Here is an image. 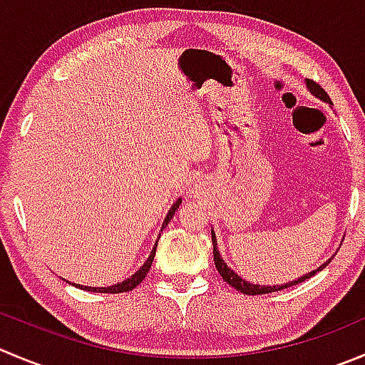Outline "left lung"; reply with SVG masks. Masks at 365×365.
<instances>
[{
	"mask_svg": "<svg viewBox=\"0 0 365 365\" xmlns=\"http://www.w3.org/2000/svg\"><path fill=\"white\" fill-rule=\"evenodd\" d=\"M307 88H309L310 93L314 94L316 98H319L321 101H324V103H330L331 105V100L330 96H328L327 93H324V88H321L319 85L316 83V81L312 80H307ZM212 244H214V264H215V269L219 271V274L222 277V280L226 282L228 285H232V287H235L237 291H240L242 294H247V296H257V294H269V292H277V291H282V289H287V287H292V285H298L302 284V282L309 280L310 277H314L316 272H319L321 269L327 267L328 264L331 262V258H328L327 262H324L323 265H319L317 269H314V271L307 272V274H303V277H299L298 280H292V282H287V284H282V285H258V284H250V282L242 280V278L237 274L235 271H233L232 267H228L226 265V262L222 260L221 253H219V247H217V239H215V233L214 230H212Z\"/></svg>",
	"mask_w": 365,
	"mask_h": 365,
	"instance_id": "1",
	"label": "left lung"
}]
</instances>
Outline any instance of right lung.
Returning a JSON list of instances; mask_svg holds the SVG:
<instances>
[{
    "label": "right lung",
    "mask_w": 365,
    "mask_h": 365,
    "mask_svg": "<svg viewBox=\"0 0 365 365\" xmlns=\"http://www.w3.org/2000/svg\"><path fill=\"white\" fill-rule=\"evenodd\" d=\"M180 203H182V197H178V200H176L175 203H173V207L169 208L168 215H165L164 222H162L160 232L165 228V226H168V222L171 221L173 215H175V212L178 210ZM158 239H160V235H158ZM157 244H158V240H157V242H155L153 250H151V253H150V257H148V260L144 262L143 265H140L139 271L133 272L132 277L126 278V280L119 282V284H115V285H110V287H85V285H76V287L83 289V291H88V292H107V294H108V292H110V294H119V292H128V291H132V289H135L137 285H139L140 282H143L144 278H146L148 271H150V267H151V262H153V258H155V251H157Z\"/></svg>",
    "instance_id": "right-lung-1"
}]
</instances>
